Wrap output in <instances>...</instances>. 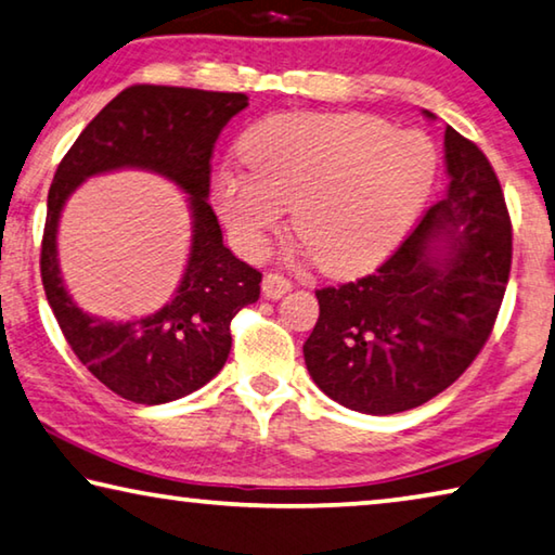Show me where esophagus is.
<instances>
[{
  "instance_id": "esophagus-1",
  "label": "esophagus",
  "mask_w": 555,
  "mask_h": 555,
  "mask_svg": "<svg viewBox=\"0 0 555 555\" xmlns=\"http://www.w3.org/2000/svg\"><path fill=\"white\" fill-rule=\"evenodd\" d=\"M261 292L267 298H281L286 292H292V281L281 274H267L261 281Z\"/></svg>"
}]
</instances>
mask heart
<instances>
[{
  "label": "heart",
  "instance_id": "b5f03b06",
  "mask_svg": "<svg viewBox=\"0 0 555 555\" xmlns=\"http://www.w3.org/2000/svg\"><path fill=\"white\" fill-rule=\"evenodd\" d=\"M249 170L217 172L212 207L259 257L294 207V232L325 274L373 267L402 242L433 190L437 151L417 130L365 113H276L246 130Z\"/></svg>",
  "mask_w": 555,
  "mask_h": 555
}]
</instances>
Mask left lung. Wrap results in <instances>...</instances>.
Returning a JSON list of instances; mask_svg holds the SVG:
<instances>
[{
  "label": "left lung",
  "instance_id": "1",
  "mask_svg": "<svg viewBox=\"0 0 555 555\" xmlns=\"http://www.w3.org/2000/svg\"><path fill=\"white\" fill-rule=\"evenodd\" d=\"M427 118H435L425 111ZM447 195L375 274L319 288L304 343L313 383L365 415H395L450 388L494 328L512 271V219L494 167L444 130Z\"/></svg>",
  "mask_w": 555,
  "mask_h": 555
}]
</instances>
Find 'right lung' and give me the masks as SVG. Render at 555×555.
Returning a JSON list of instances; mask_svg holds the SVG:
<instances>
[{
    "label": "right lung",
    "mask_w": 555,
    "mask_h": 555,
    "mask_svg": "<svg viewBox=\"0 0 555 555\" xmlns=\"http://www.w3.org/2000/svg\"><path fill=\"white\" fill-rule=\"evenodd\" d=\"M246 105L244 93L130 86L88 122L59 163L41 240L43 292L76 358L130 402H172L212 380L230 356L232 319L259 298L261 274L227 249L207 202L217 138ZM122 166L163 173L191 195L193 244L173 301L145 320L116 324L88 317L67 296L55 232L78 183Z\"/></svg>",
    "instance_id": "add662e5"
}]
</instances>
